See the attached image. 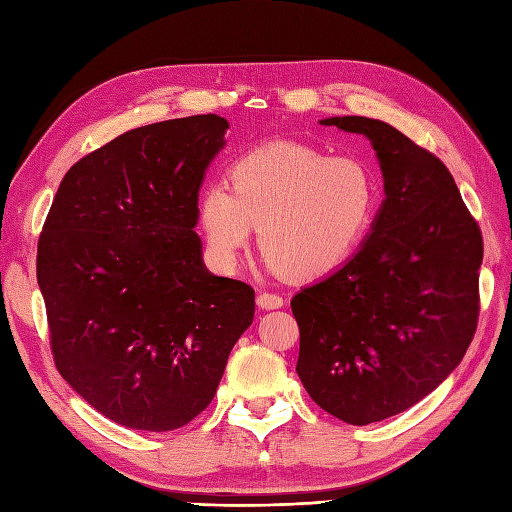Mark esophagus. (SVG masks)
Segmentation results:
<instances>
[{
	"label": "esophagus",
	"instance_id": "esophagus-1",
	"mask_svg": "<svg viewBox=\"0 0 512 512\" xmlns=\"http://www.w3.org/2000/svg\"><path fill=\"white\" fill-rule=\"evenodd\" d=\"M256 304H258V308H263V310H273V308H282L284 306V299L280 295H276V293L263 291V293H258Z\"/></svg>",
	"mask_w": 512,
	"mask_h": 512
}]
</instances>
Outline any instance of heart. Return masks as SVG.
I'll use <instances>...</instances> for the list:
<instances>
[{
    "instance_id": "obj_1",
    "label": "heart",
    "mask_w": 512,
    "mask_h": 512,
    "mask_svg": "<svg viewBox=\"0 0 512 512\" xmlns=\"http://www.w3.org/2000/svg\"><path fill=\"white\" fill-rule=\"evenodd\" d=\"M230 189L208 184L197 215L208 254L223 269L239 260L258 228L273 273L319 280L363 245L380 210V180L356 156H330L297 141H271L230 165Z\"/></svg>"
}]
</instances>
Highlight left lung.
<instances>
[{"instance_id": "obj_1", "label": "left lung", "mask_w": 512, "mask_h": 512, "mask_svg": "<svg viewBox=\"0 0 512 512\" xmlns=\"http://www.w3.org/2000/svg\"><path fill=\"white\" fill-rule=\"evenodd\" d=\"M321 126L365 134L384 202L365 243L291 299L297 376L313 402L352 426L415 406L463 360L476 334L482 232L443 162L378 119Z\"/></svg>"}]
</instances>
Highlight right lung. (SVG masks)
Listing matches in <instances>:
<instances>
[{
    "mask_svg": "<svg viewBox=\"0 0 512 512\" xmlns=\"http://www.w3.org/2000/svg\"><path fill=\"white\" fill-rule=\"evenodd\" d=\"M228 121L134 128L62 178L36 252L56 369L97 413L167 432L213 402L254 289L210 273L199 186Z\"/></svg>",
    "mask_w": 512,
    "mask_h": 512,
    "instance_id": "add662e5",
    "label": "right lung"
}]
</instances>
